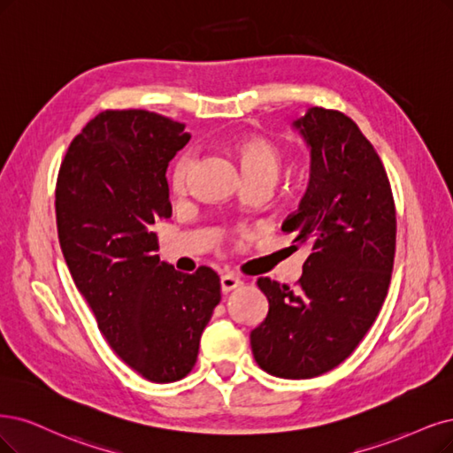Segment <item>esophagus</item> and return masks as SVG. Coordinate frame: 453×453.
<instances>
[{
    "mask_svg": "<svg viewBox=\"0 0 453 453\" xmlns=\"http://www.w3.org/2000/svg\"><path fill=\"white\" fill-rule=\"evenodd\" d=\"M241 286H242V280H241L239 276H235V274H224V276L220 278V289H222L224 295L229 293V291H233V289L241 288Z\"/></svg>",
    "mask_w": 453,
    "mask_h": 453,
    "instance_id": "1",
    "label": "esophagus"
}]
</instances>
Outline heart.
<instances>
[{"mask_svg": "<svg viewBox=\"0 0 453 453\" xmlns=\"http://www.w3.org/2000/svg\"><path fill=\"white\" fill-rule=\"evenodd\" d=\"M233 155L241 167L244 182H265L273 187L281 170V150L276 143L265 138H242L233 147ZM192 167V158L184 155L177 160L172 173L173 192H182L187 175Z\"/></svg>", "mask_w": 453, "mask_h": 453, "instance_id": "obj_1", "label": "heart"}]
</instances>
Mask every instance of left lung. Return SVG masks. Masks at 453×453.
Masks as SVG:
<instances>
[{
  "mask_svg": "<svg viewBox=\"0 0 453 453\" xmlns=\"http://www.w3.org/2000/svg\"><path fill=\"white\" fill-rule=\"evenodd\" d=\"M293 128L310 147L311 172L281 229L310 256L296 289L257 280L269 313L250 345L266 373L310 379L342 364L373 325L394 266L395 209L382 162L353 119L311 108Z\"/></svg>",
  "mask_w": 453,
  "mask_h": 453,
  "instance_id": "1",
  "label": "left lung"
}]
</instances>
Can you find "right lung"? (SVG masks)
<instances>
[{"label":"right lung","instance_id":"1","mask_svg":"<svg viewBox=\"0 0 453 453\" xmlns=\"http://www.w3.org/2000/svg\"><path fill=\"white\" fill-rule=\"evenodd\" d=\"M184 125L153 111H103L73 140L56 190L58 235L98 330L150 382L187 377L220 278L160 261L153 226L170 218L167 165L188 143Z\"/></svg>","mask_w":453,"mask_h":453}]
</instances>
